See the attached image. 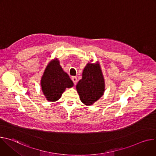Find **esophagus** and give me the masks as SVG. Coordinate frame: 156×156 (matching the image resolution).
<instances>
[{"mask_svg": "<svg viewBox=\"0 0 156 156\" xmlns=\"http://www.w3.org/2000/svg\"><path fill=\"white\" fill-rule=\"evenodd\" d=\"M72 80L73 81L74 84H76V82H77V78L76 76H73L72 78Z\"/></svg>", "mask_w": 156, "mask_h": 156, "instance_id": "1", "label": "esophagus"}]
</instances>
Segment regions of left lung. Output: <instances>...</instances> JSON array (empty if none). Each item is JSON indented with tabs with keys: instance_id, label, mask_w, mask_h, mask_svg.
Returning <instances> with one entry per match:
<instances>
[{
	"instance_id": "8db88e82",
	"label": "left lung",
	"mask_w": 156,
	"mask_h": 156,
	"mask_svg": "<svg viewBox=\"0 0 156 156\" xmlns=\"http://www.w3.org/2000/svg\"><path fill=\"white\" fill-rule=\"evenodd\" d=\"M76 87L80 100L86 105H93L102 96L105 81L99 63H87Z\"/></svg>"
}]
</instances>
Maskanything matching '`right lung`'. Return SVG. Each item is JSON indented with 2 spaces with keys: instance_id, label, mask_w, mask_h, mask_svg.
Returning <instances> with one entry per match:
<instances>
[{
  "instance_id": "add662e5",
  "label": "right lung",
  "mask_w": 156,
  "mask_h": 156,
  "mask_svg": "<svg viewBox=\"0 0 156 156\" xmlns=\"http://www.w3.org/2000/svg\"><path fill=\"white\" fill-rule=\"evenodd\" d=\"M41 86L47 100L55 102L60 98L66 88L73 86V83L55 58L48 63L41 78Z\"/></svg>"
}]
</instances>
